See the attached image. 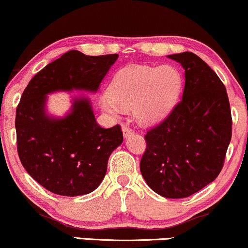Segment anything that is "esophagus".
<instances>
[{
	"label": "esophagus",
	"mask_w": 248,
	"mask_h": 248,
	"mask_svg": "<svg viewBox=\"0 0 248 248\" xmlns=\"http://www.w3.org/2000/svg\"><path fill=\"white\" fill-rule=\"evenodd\" d=\"M122 131H123V136H124L125 139H127L129 137L133 135V130L131 129L129 125H123V127H122Z\"/></svg>",
	"instance_id": "1"
}]
</instances>
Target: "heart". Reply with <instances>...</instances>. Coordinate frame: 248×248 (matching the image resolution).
Returning a JSON list of instances; mask_svg holds the SVG:
<instances>
[{"instance_id": "heart-1", "label": "heart", "mask_w": 248, "mask_h": 248, "mask_svg": "<svg viewBox=\"0 0 248 248\" xmlns=\"http://www.w3.org/2000/svg\"><path fill=\"white\" fill-rule=\"evenodd\" d=\"M181 90V77L174 67L131 65L116 73L109 93L100 97V107L113 117L132 108L141 124L164 119L175 106Z\"/></svg>"}]
</instances>
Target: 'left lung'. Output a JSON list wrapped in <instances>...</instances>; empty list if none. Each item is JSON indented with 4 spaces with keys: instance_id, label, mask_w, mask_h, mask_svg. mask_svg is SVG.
Returning <instances> with one entry per match:
<instances>
[{
    "instance_id": "left-lung-1",
    "label": "left lung",
    "mask_w": 248,
    "mask_h": 248,
    "mask_svg": "<svg viewBox=\"0 0 248 248\" xmlns=\"http://www.w3.org/2000/svg\"><path fill=\"white\" fill-rule=\"evenodd\" d=\"M185 69L182 98L145 136L140 161L147 186L166 199H183L219 175L231 141L230 102L218 75L191 52L168 55Z\"/></svg>"
}]
</instances>
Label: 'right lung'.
<instances>
[{
	"label": "right lung",
	"mask_w": 248,
	"mask_h": 248,
	"mask_svg": "<svg viewBox=\"0 0 248 248\" xmlns=\"http://www.w3.org/2000/svg\"><path fill=\"white\" fill-rule=\"evenodd\" d=\"M118 54L90 57L68 51L38 72L23 92L16 109L17 151L30 175L61 196L94 191L103 181L110 154L123 142L121 126L96 123L87 96H73L62 117L47 112L49 94L96 93Z\"/></svg>",
	"instance_id": "1"
}]
</instances>
